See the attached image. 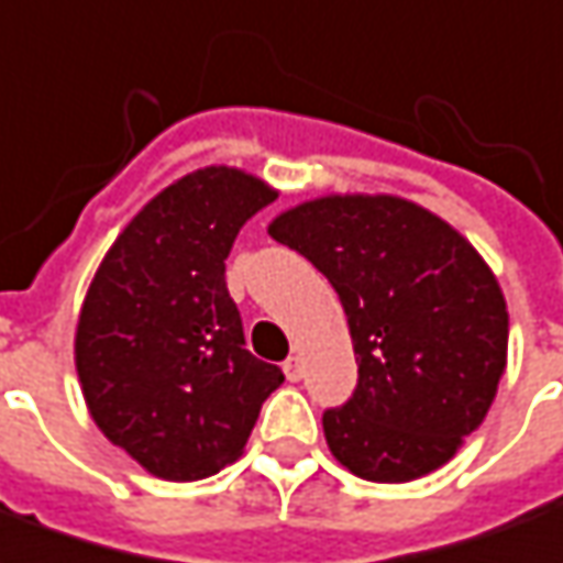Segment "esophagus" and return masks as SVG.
I'll use <instances>...</instances> for the list:
<instances>
[{
    "mask_svg": "<svg viewBox=\"0 0 563 563\" xmlns=\"http://www.w3.org/2000/svg\"><path fill=\"white\" fill-rule=\"evenodd\" d=\"M282 369H285L288 382H300V378H302V361H300V357H294V354H290L288 361L282 364Z\"/></svg>",
    "mask_w": 563,
    "mask_h": 563,
    "instance_id": "esophagus-1",
    "label": "esophagus"
}]
</instances>
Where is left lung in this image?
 <instances>
[{
  "label": "left lung",
  "mask_w": 563,
  "mask_h": 563,
  "mask_svg": "<svg viewBox=\"0 0 563 563\" xmlns=\"http://www.w3.org/2000/svg\"><path fill=\"white\" fill-rule=\"evenodd\" d=\"M339 294L357 388L324 412L330 452L366 482H412L449 464L506 373L509 312L492 266L452 224L390 194H327L275 214Z\"/></svg>",
  "instance_id": "8db88e82"
}]
</instances>
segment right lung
Segmentation results:
<instances>
[{
	"label": "right lung",
	"mask_w": 563,
	"mask_h": 563,
	"mask_svg": "<svg viewBox=\"0 0 563 563\" xmlns=\"http://www.w3.org/2000/svg\"><path fill=\"white\" fill-rule=\"evenodd\" d=\"M278 197L236 166L187 173L142 206L87 288L75 369L90 418L166 482L214 476L245 452L285 376L245 349L224 261Z\"/></svg>",
	"instance_id": "obj_1"
}]
</instances>
